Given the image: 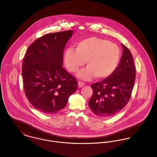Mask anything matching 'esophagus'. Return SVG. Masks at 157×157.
<instances>
[{
  "label": "esophagus",
  "mask_w": 157,
  "mask_h": 157,
  "mask_svg": "<svg viewBox=\"0 0 157 157\" xmlns=\"http://www.w3.org/2000/svg\"><path fill=\"white\" fill-rule=\"evenodd\" d=\"M84 85H85V83L83 82H81V81H78V86L79 88H82Z\"/></svg>",
  "instance_id": "obj_1"
}]
</instances>
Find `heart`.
<instances>
[{
  "label": "heart",
  "instance_id": "heart-1",
  "mask_svg": "<svg viewBox=\"0 0 157 157\" xmlns=\"http://www.w3.org/2000/svg\"><path fill=\"white\" fill-rule=\"evenodd\" d=\"M120 55V49L116 44L102 38L90 37L77 43L75 51L67 49L64 60L71 72H77L86 61L88 67L80 71L78 77L89 80L94 76L98 80H102L114 72Z\"/></svg>",
  "mask_w": 157,
  "mask_h": 157
}]
</instances>
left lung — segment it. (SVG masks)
<instances>
[{
  "mask_svg": "<svg viewBox=\"0 0 157 157\" xmlns=\"http://www.w3.org/2000/svg\"><path fill=\"white\" fill-rule=\"evenodd\" d=\"M123 52L114 72L104 80L91 85L93 91L89 106L97 116H113L128 102L136 77V69L132 53L122 44Z\"/></svg>",
  "mask_w": 157,
  "mask_h": 157,
  "instance_id": "left-lung-1",
  "label": "left lung"
}]
</instances>
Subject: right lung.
<instances>
[{
    "mask_svg": "<svg viewBox=\"0 0 157 157\" xmlns=\"http://www.w3.org/2000/svg\"><path fill=\"white\" fill-rule=\"evenodd\" d=\"M72 30L46 34L27 49L22 65L25 94L44 114L63 109L78 88L76 78L63 67V52Z\"/></svg>",
    "mask_w": 157,
    "mask_h": 157,
    "instance_id": "add662e5",
    "label": "right lung"
}]
</instances>
